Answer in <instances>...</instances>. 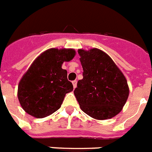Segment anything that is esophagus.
<instances>
[{"label":"esophagus","mask_w":152,"mask_h":152,"mask_svg":"<svg viewBox=\"0 0 152 152\" xmlns=\"http://www.w3.org/2000/svg\"><path fill=\"white\" fill-rule=\"evenodd\" d=\"M72 85H73V88L75 89L76 87V86H77V81L76 80H74V81H72Z\"/></svg>","instance_id":"obj_1"}]
</instances>
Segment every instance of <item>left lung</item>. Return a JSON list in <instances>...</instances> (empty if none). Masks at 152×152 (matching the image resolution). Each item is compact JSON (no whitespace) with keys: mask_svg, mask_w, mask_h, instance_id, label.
Wrapping results in <instances>:
<instances>
[{"mask_svg":"<svg viewBox=\"0 0 152 152\" xmlns=\"http://www.w3.org/2000/svg\"><path fill=\"white\" fill-rule=\"evenodd\" d=\"M78 53L83 78L77 83L74 94L81 110L98 120L115 116L129 97L125 76L103 50L79 49Z\"/></svg>","mask_w":152,"mask_h":152,"instance_id":"obj_1","label":"left lung"}]
</instances>
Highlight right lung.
Instances as JSON below:
<instances>
[{"label": "right lung", "mask_w": 152, "mask_h": 152, "mask_svg": "<svg viewBox=\"0 0 152 152\" xmlns=\"http://www.w3.org/2000/svg\"><path fill=\"white\" fill-rule=\"evenodd\" d=\"M75 55L71 48H50L33 61L18 83V98L25 112L40 119L60 108L65 94L73 90L61 65Z\"/></svg>", "instance_id": "obj_1"}]
</instances>
